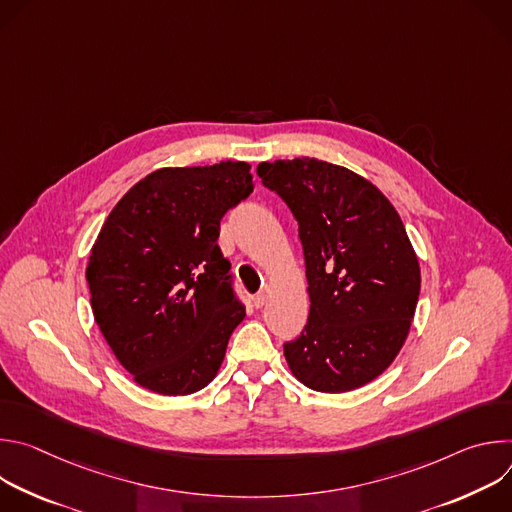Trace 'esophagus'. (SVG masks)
Here are the masks:
<instances>
[{"instance_id": "esophagus-1", "label": "esophagus", "mask_w": 512, "mask_h": 512, "mask_svg": "<svg viewBox=\"0 0 512 512\" xmlns=\"http://www.w3.org/2000/svg\"><path fill=\"white\" fill-rule=\"evenodd\" d=\"M253 304H255V308H263V304H265V291H259V294L253 296Z\"/></svg>"}]
</instances>
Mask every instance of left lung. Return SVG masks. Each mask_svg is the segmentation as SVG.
<instances>
[{
  "instance_id": "left-lung-1",
  "label": "left lung",
  "mask_w": 512,
  "mask_h": 512,
  "mask_svg": "<svg viewBox=\"0 0 512 512\" xmlns=\"http://www.w3.org/2000/svg\"><path fill=\"white\" fill-rule=\"evenodd\" d=\"M294 214L310 316L285 360L306 387L344 393L377 379L401 350L419 300V263L385 194L354 172L314 160L257 166Z\"/></svg>"
}]
</instances>
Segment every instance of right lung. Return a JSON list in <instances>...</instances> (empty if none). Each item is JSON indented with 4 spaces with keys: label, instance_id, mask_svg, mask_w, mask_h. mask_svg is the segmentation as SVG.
Wrapping results in <instances>:
<instances>
[{
    "label": "right lung",
    "instance_id": "1",
    "mask_svg": "<svg viewBox=\"0 0 512 512\" xmlns=\"http://www.w3.org/2000/svg\"><path fill=\"white\" fill-rule=\"evenodd\" d=\"M245 162L164 168L111 210L87 281L107 344L135 381L160 395L206 387L245 318L221 218L255 184Z\"/></svg>",
    "mask_w": 512,
    "mask_h": 512
}]
</instances>
